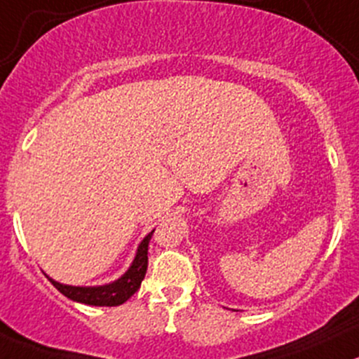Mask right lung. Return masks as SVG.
<instances>
[{"label":"right lung","mask_w":359,"mask_h":359,"mask_svg":"<svg viewBox=\"0 0 359 359\" xmlns=\"http://www.w3.org/2000/svg\"><path fill=\"white\" fill-rule=\"evenodd\" d=\"M153 231H149L147 237L141 240L131 266H129L128 271H126L121 278H117L116 281L107 283V285H100V286H71V285L57 283L56 279L49 278V276H47V279L53 283L54 288L61 291L66 298H69V300L73 302L85 303V305H93V306L122 305V303L128 302L129 298L140 290L141 281H143L144 274H147L148 243L149 240H151Z\"/></svg>","instance_id":"right-lung-1"}]
</instances>
